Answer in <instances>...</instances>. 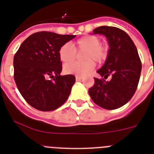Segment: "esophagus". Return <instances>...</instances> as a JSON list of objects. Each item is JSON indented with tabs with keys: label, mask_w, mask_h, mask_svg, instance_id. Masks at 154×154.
Segmentation results:
<instances>
[{
	"label": "esophagus",
	"mask_w": 154,
	"mask_h": 154,
	"mask_svg": "<svg viewBox=\"0 0 154 154\" xmlns=\"http://www.w3.org/2000/svg\"><path fill=\"white\" fill-rule=\"evenodd\" d=\"M82 79V76H79V75H76L75 76V80L76 81H80V80Z\"/></svg>",
	"instance_id": "esophagus-1"
}]
</instances>
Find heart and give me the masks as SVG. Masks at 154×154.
Listing matches in <instances>:
<instances>
[{"mask_svg":"<svg viewBox=\"0 0 154 154\" xmlns=\"http://www.w3.org/2000/svg\"><path fill=\"white\" fill-rule=\"evenodd\" d=\"M85 51L83 55L84 62L71 63L74 60L76 51ZM109 49L106 45L101 44V40L95 35H85L75 42L73 46L65 43L58 50V56L62 62H70L64 66L66 74L85 76L95 69V62L102 64L106 60Z\"/></svg>","mask_w":154,"mask_h":154,"instance_id":"heart-1","label":"heart"}]
</instances>
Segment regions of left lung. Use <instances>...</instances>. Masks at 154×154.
<instances>
[{"label":"left lung","instance_id":"8db88e82","mask_svg":"<svg viewBox=\"0 0 154 154\" xmlns=\"http://www.w3.org/2000/svg\"><path fill=\"white\" fill-rule=\"evenodd\" d=\"M95 35L106 37L109 49L103 67L97 71L104 79L94 78L89 88L92 101L106 109L123 106L133 97L140 77L142 63L133 40L123 30L116 27L101 26L93 30ZM111 80L106 81L108 76Z\"/></svg>","mask_w":154,"mask_h":154}]
</instances>
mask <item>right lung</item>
<instances>
[{
	"label": "right lung",
	"instance_id": "add662e5",
	"mask_svg": "<svg viewBox=\"0 0 154 154\" xmlns=\"http://www.w3.org/2000/svg\"><path fill=\"white\" fill-rule=\"evenodd\" d=\"M75 37L39 31L27 38L15 53L14 79L16 85L25 101L36 109L52 111L69 98L75 77L60 75L62 63L58 50Z\"/></svg>",
	"mask_w": 154,
	"mask_h": 154
}]
</instances>
